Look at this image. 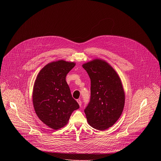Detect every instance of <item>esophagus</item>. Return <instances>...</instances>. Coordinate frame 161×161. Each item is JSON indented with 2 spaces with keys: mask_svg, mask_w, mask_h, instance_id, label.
<instances>
[{
  "mask_svg": "<svg viewBox=\"0 0 161 161\" xmlns=\"http://www.w3.org/2000/svg\"><path fill=\"white\" fill-rule=\"evenodd\" d=\"M77 103H78L79 106H81V103H81V101L80 100H77Z\"/></svg>",
  "mask_w": 161,
  "mask_h": 161,
  "instance_id": "34e87169",
  "label": "esophagus"
}]
</instances>
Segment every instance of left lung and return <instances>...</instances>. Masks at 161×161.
Returning <instances> with one entry per match:
<instances>
[{"instance_id": "left-lung-1", "label": "left lung", "mask_w": 161, "mask_h": 161, "mask_svg": "<svg viewBox=\"0 0 161 161\" xmlns=\"http://www.w3.org/2000/svg\"><path fill=\"white\" fill-rule=\"evenodd\" d=\"M82 66L91 81V100L84 110L87 122L97 130H107L123 113L125 93L121 80L105 60L95 58Z\"/></svg>"}]
</instances>
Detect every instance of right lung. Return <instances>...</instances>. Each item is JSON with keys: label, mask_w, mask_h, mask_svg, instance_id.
<instances>
[{"label": "right lung", "mask_w": 161, "mask_h": 161, "mask_svg": "<svg viewBox=\"0 0 161 161\" xmlns=\"http://www.w3.org/2000/svg\"><path fill=\"white\" fill-rule=\"evenodd\" d=\"M75 62L63 60L49 63L40 70L32 91V103L38 118L51 129L65 126L80 106L71 95L66 75Z\"/></svg>", "instance_id": "1"}]
</instances>
